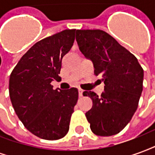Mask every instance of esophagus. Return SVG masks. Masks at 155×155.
<instances>
[{
	"label": "esophagus",
	"instance_id": "34e87169",
	"mask_svg": "<svg viewBox=\"0 0 155 155\" xmlns=\"http://www.w3.org/2000/svg\"><path fill=\"white\" fill-rule=\"evenodd\" d=\"M79 96L80 97H82L83 96V91L81 89H79Z\"/></svg>",
	"mask_w": 155,
	"mask_h": 155
}]
</instances>
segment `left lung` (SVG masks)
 <instances>
[{
	"label": "left lung",
	"mask_w": 155,
	"mask_h": 155,
	"mask_svg": "<svg viewBox=\"0 0 155 155\" xmlns=\"http://www.w3.org/2000/svg\"><path fill=\"white\" fill-rule=\"evenodd\" d=\"M79 49L92 61L94 74L101 75L104 91L99 96L84 91L93 105L85 113L92 132L99 136L120 133L135 113L143 91V70L137 58L101 30H77Z\"/></svg>",
	"instance_id": "8db88e82"
}]
</instances>
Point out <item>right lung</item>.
Returning a JSON list of instances; mask_svg holds the SVG:
<instances>
[{"mask_svg": "<svg viewBox=\"0 0 155 155\" xmlns=\"http://www.w3.org/2000/svg\"><path fill=\"white\" fill-rule=\"evenodd\" d=\"M74 33V29L64 30L36 42L10 75L9 94L15 112L41 139L59 140L69 131L78 90H53L51 83L61 78L62 58L72 47Z\"/></svg>", "mask_w": 155, "mask_h": 155, "instance_id": "right-lung-1", "label": "right lung"}]
</instances>
